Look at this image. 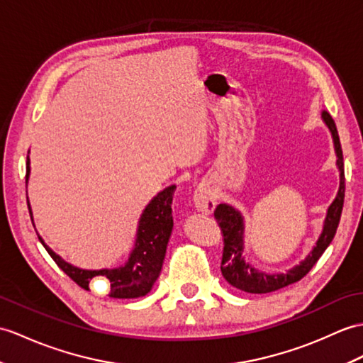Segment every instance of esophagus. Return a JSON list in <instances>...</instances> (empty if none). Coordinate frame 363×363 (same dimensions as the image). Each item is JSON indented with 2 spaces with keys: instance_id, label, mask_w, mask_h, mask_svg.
I'll return each instance as SVG.
<instances>
[{
  "instance_id": "obj_1",
  "label": "esophagus",
  "mask_w": 363,
  "mask_h": 363,
  "mask_svg": "<svg viewBox=\"0 0 363 363\" xmlns=\"http://www.w3.org/2000/svg\"><path fill=\"white\" fill-rule=\"evenodd\" d=\"M193 202H195L198 212L210 215L216 207V195L213 189L207 184L199 185L195 190V195H193Z\"/></svg>"
}]
</instances>
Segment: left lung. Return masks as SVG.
I'll return each mask as SVG.
<instances>
[{"label":"left lung","mask_w":363,"mask_h":363,"mask_svg":"<svg viewBox=\"0 0 363 363\" xmlns=\"http://www.w3.org/2000/svg\"><path fill=\"white\" fill-rule=\"evenodd\" d=\"M322 119L330 128L333 139H334V150L337 155V168L340 173V187L337 191V196L333 201V204L328 207V213L323 223V232L320 235L314 249L311 254L301 261L300 264L294 266L284 274H267L261 272L258 269L252 267L249 263L244 261V218L237 208H233L229 204H220L215 208V220L221 227L224 237V249H223V259H221V272L225 278V281L232 284L233 288L249 294H267L274 292L297 283L305 277L313 266L317 263L318 258L322 257L326 247L330 246L334 235L339 227L343 199H345V172H343V155L339 140V133L334 119L328 111H322Z\"/></svg>","instance_id":"1"}]
</instances>
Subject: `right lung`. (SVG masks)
Listing matches in <instances>:
<instances>
[{"mask_svg":"<svg viewBox=\"0 0 363 363\" xmlns=\"http://www.w3.org/2000/svg\"><path fill=\"white\" fill-rule=\"evenodd\" d=\"M30 173V162L28 156L26 162V182ZM176 185L159 191L157 195L150 201V204L143 210L139 220V227L136 233V242L134 249L128 257V261L123 266L114 269H99V271H89V269L75 267L58 257L50 249L43 238L38 235V240L43 244L48 254L52 257L57 266L72 278L80 288L89 291V283L94 277H104L109 283V297L113 298H138L143 297L153 288L155 281L161 274L162 263L165 258V250L168 240L173 230V216H172V202ZM30 220L32 210L28 201Z\"/></svg>","mask_w":363,"mask_h":363,"instance_id":"1","label":"right lung"}]
</instances>
